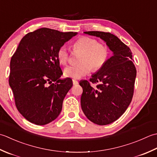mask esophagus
I'll return each instance as SVG.
<instances>
[{
  "mask_svg": "<svg viewBox=\"0 0 157 157\" xmlns=\"http://www.w3.org/2000/svg\"><path fill=\"white\" fill-rule=\"evenodd\" d=\"M72 82H73V85H78V81H76V80H75V79L72 80Z\"/></svg>",
  "mask_w": 157,
  "mask_h": 157,
  "instance_id": "obj_1",
  "label": "esophagus"
}]
</instances>
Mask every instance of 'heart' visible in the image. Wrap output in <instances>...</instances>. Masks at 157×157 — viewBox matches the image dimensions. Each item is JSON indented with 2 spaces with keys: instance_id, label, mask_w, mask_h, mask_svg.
Returning <instances> with one entry per match:
<instances>
[{
  "instance_id": "heart-1",
  "label": "heart",
  "mask_w": 157,
  "mask_h": 157,
  "mask_svg": "<svg viewBox=\"0 0 157 157\" xmlns=\"http://www.w3.org/2000/svg\"><path fill=\"white\" fill-rule=\"evenodd\" d=\"M74 52H81L78 65L68 66L63 70L66 77L78 79L84 77L91 71L98 72L107 63L110 57L109 47L97 39L82 36L73 44ZM57 57L62 65H66L69 60V53L65 46L60 47L57 52Z\"/></svg>"
}]
</instances>
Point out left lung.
<instances>
[{"instance_id":"8db88e82","label":"left lung","mask_w":157,"mask_h":157,"mask_svg":"<svg viewBox=\"0 0 157 157\" xmlns=\"http://www.w3.org/2000/svg\"><path fill=\"white\" fill-rule=\"evenodd\" d=\"M84 33L101 38L113 56L90 81L98 84L92 87L88 81H82L81 104L87 119L99 125H105L121 117L132 100L136 68L129 47L110 33L89 31Z\"/></svg>"}]
</instances>
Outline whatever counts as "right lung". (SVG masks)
<instances>
[{"label": "right lung", "instance_id": "add662e5", "mask_svg": "<svg viewBox=\"0 0 157 157\" xmlns=\"http://www.w3.org/2000/svg\"><path fill=\"white\" fill-rule=\"evenodd\" d=\"M76 34L40 28L25 34L11 57L9 85L18 111L30 123L44 125L60 114L72 81L59 79L57 52Z\"/></svg>", "mask_w": 157, "mask_h": 157}]
</instances>
